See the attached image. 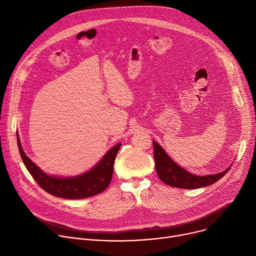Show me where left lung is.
Masks as SVG:
<instances>
[{
    "instance_id": "obj_1",
    "label": "left lung",
    "mask_w": 256,
    "mask_h": 256,
    "mask_svg": "<svg viewBox=\"0 0 256 256\" xmlns=\"http://www.w3.org/2000/svg\"><path fill=\"white\" fill-rule=\"evenodd\" d=\"M154 144V159L156 165V171L160 179L164 184L184 190H194L204 186H210L218 179H221L229 171L227 168L225 171L206 175V176H198L194 175L184 168L178 166L171 158L166 154V152L160 147V144L156 142H153Z\"/></svg>"
}]
</instances>
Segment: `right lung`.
<instances>
[{
  "instance_id": "1",
  "label": "right lung",
  "mask_w": 256,
  "mask_h": 256,
  "mask_svg": "<svg viewBox=\"0 0 256 256\" xmlns=\"http://www.w3.org/2000/svg\"><path fill=\"white\" fill-rule=\"evenodd\" d=\"M17 142L23 163L38 184L52 196L68 200L85 198L104 192L112 181L114 160L120 148V144L114 146L92 170L82 175L60 178L46 174L26 156L21 147L18 134Z\"/></svg>"
}]
</instances>
